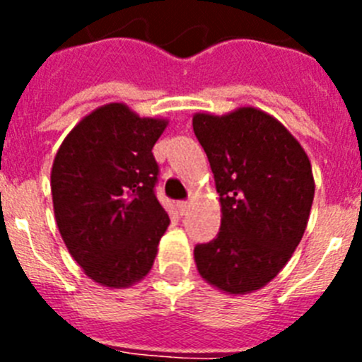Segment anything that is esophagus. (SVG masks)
<instances>
[{
    "instance_id": "34e87169",
    "label": "esophagus",
    "mask_w": 362,
    "mask_h": 362,
    "mask_svg": "<svg viewBox=\"0 0 362 362\" xmlns=\"http://www.w3.org/2000/svg\"><path fill=\"white\" fill-rule=\"evenodd\" d=\"M175 206H177L179 214L183 216V214H187V210L190 209V203H188V201H177V204H175Z\"/></svg>"
}]
</instances>
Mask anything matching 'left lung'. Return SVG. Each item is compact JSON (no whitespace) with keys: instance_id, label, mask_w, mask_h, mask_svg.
<instances>
[{"instance_id":"1","label":"left lung","mask_w":362,"mask_h":362,"mask_svg":"<svg viewBox=\"0 0 362 362\" xmlns=\"http://www.w3.org/2000/svg\"><path fill=\"white\" fill-rule=\"evenodd\" d=\"M192 124L221 204L217 238L194 248L197 272L230 296L261 290L288 263L308 225L315 194L308 156L279 119L255 107L197 112Z\"/></svg>"}]
</instances>
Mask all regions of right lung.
<instances>
[{
	"label": "right lung",
	"mask_w": 362,
	"mask_h": 362,
	"mask_svg": "<svg viewBox=\"0 0 362 362\" xmlns=\"http://www.w3.org/2000/svg\"><path fill=\"white\" fill-rule=\"evenodd\" d=\"M168 127L124 103L86 114L63 139L50 172L54 217L85 276L107 288L145 279L170 219L153 187L152 148Z\"/></svg>",
	"instance_id": "add662e5"
}]
</instances>
